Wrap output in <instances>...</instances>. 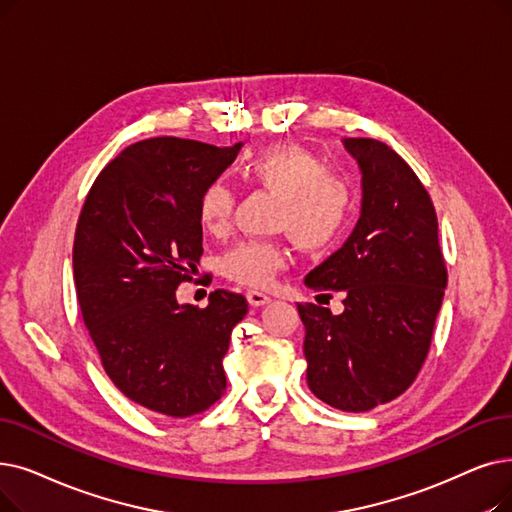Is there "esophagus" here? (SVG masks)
I'll return each instance as SVG.
<instances>
[{
    "mask_svg": "<svg viewBox=\"0 0 512 512\" xmlns=\"http://www.w3.org/2000/svg\"><path fill=\"white\" fill-rule=\"evenodd\" d=\"M247 299H249V303H251L253 307H261V305L272 301L270 295H265V293H261V291H255V288H251V291L247 293Z\"/></svg>",
    "mask_w": 512,
    "mask_h": 512,
    "instance_id": "1",
    "label": "esophagus"
}]
</instances>
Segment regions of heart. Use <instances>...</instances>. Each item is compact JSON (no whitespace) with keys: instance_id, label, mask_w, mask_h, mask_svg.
Segmentation results:
<instances>
[{"instance_id":"heart-1","label":"heart","mask_w":512,"mask_h":512,"mask_svg":"<svg viewBox=\"0 0 512 512\" xmlns=\"http://www.w3.org/2000/svg\"><path fill=\"white\" fill-rule=\"evenodd\" d=\"M244 182L278 196L276 230L286 232L295 247L322 251L347 230L353 213V188L345 175L301 146H272L244 161ZM198 221L209 234L224 232L234 211V192L211 182L198 196ZM286 253L274 240H240L221 257L226 278L247 286H268L284 268Z\"/></svg>"}]
</instances>
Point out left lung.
Masks as SVG:
<instances>
[{
  "label": "left lung",
  "mask_w": 512,
  "mask_h": 512,
  "mask_svg": "<svg viewBox=\"0 0 512 512\" xmlns=\"http://www.w3.org/2000/svg\"><path fill=\"white\" fill-rule=\"evenodd\" d=\"M362 171V213L343 247L305 276L343 295V314L299 303L307 385L324 404L368 412L402 395L425 362L448 284L431 196L387 144L345 138Z\"/></svg>",
  "instance_id": "left-lung-1"
}]
</instances>
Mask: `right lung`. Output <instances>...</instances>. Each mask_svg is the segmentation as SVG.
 <instances>
[{
    "mask_svg": "<svg viewBox=\"0 0 512 512\" xmlns=\"http://www.w3.org/2000/svg\"><path fill=\"white\" fill-rule=\"evenodd\" d=\"M240 146L131 144L100 171L77 221V301L102 366L131 402L165 416L205 412L224 395L221 360L249 311L247 299L224 288L205 309L175 297L203 255L198 196Z\"/></svg>",
    "mask_w": 512,
    "mask_h": 512,
    "instance_id": "1",
    "label": "right lung"
}]
</instances>
